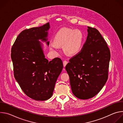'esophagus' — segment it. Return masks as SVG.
<instances>
[{
    "label": "esophagus",
    "mask_w": 123,
    "mask_h": 123,
    "mask_svg": "<svg viewBox=\"0 0 123 123\" xmlns=\"http://www.w3.org/2000/svg\"><path fill=\"white\" fill-rule=\"evenodd\" d=\"M63 66H64V67H65L67 65V64H68V61H67L65 60V61H63Z\"/></svg>",
    "instance_id": "obj_1"
}]
</instances>
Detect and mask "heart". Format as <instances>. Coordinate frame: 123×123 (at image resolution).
Instances as JSON below:
<instances>
[{
    "mask_svg": "<svg viewBox=\"0 0 123 123\" xmlns=\"http://www.w3.org/2000/svg\"><path fill=\"white\" fill-rule=\"evenodd\" d=\"M83 40V34L80 31L63 28L56 33L54 39L55 44H51L50 49H56L57 46L63 47L66 54L74 55L81 50Z\"/></svg>",
    "mask_w": 123,
    "mask_h": 123,
    "instance_id": "b5f03b06",
    "label": "heart"
}]
</instances>
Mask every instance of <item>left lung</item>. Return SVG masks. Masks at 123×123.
<instances>
[{
    "instance_id": "8db88e82",
    "label": "left lung",
    "mask_w": 123,
    "mask_h": 123,
    "mask_svg": "<svg viewBox=\"0 0 123 123\" xmlns=\"http://www.w3.org/2000/svg\"><path fill=\"white\" fill-rule=\"evenodd\" d=\"M87 37L81 50L69 59L65 68L72 92L80 99L95 96L108 78L110 49L99 31L87 27Z\"/></svg>"
}]
</instances>
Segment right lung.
<instances>
[{
  "label": "right lung",
  "instance_id": "1",
  "mask_svg": "<svg viewBox=\"0 0 123 123\" xmlns=\"http://www.w3.org/2000/svg\"><path fill=\"white\" fill-rule=\"evenodd\" d=\"M49 23L21 31L12 48L14 76L23 92L37 101L49 99L63 68L59 58L49 61L39 41L48 40ZM49 45V42H46Z\"/></svg>",
  "mask_w": 123,
  "mask_h": 123
}]
</instances>
